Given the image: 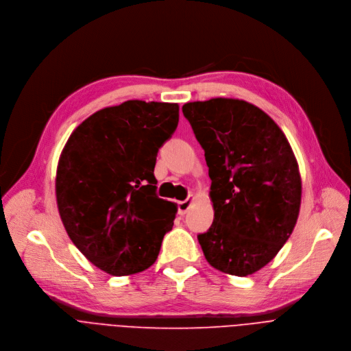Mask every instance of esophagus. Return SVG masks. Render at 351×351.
Masks as SVG:
<instances>
[{
  "label": "esophagus",
  "mask_w": 351,
  "mask_h": 351,
  "mask_svg": "<svg viewBox=\"0 0 351 351\" xmlns=\"http://www.w3.org/2000/svg\"><path fill=\"white\" fill-rule=\"evenodd\" d=\"M192 202H193V197L189 196L188 199H185V200H182V202L178 203V215H180V216H184V215L188 213V210H189L191 206H192Z\"/></svg>",
  "instance_id": "34e87169"
}]
</instances>
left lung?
<instances>
[{
    "label": "left lung",
    "mask_w": 351,
    "mask_h": 351,
    "mask_svg": "<svg viewBox=\"0 0 351 351\" xmlns=\"http://www.w3.org/2000/svg\"><path fill=\"white\" fill-rule=\"evenodd\" d=\"M182 113L204 149L215 220L197 237L207 263L237 276L267 265L291 237L302 177L284 131L237 98L186 102Z\"/></svg>",
    "instance_id": "8db88e82"
}]
</instances>
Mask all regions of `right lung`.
Returning a JSON list of instances; mask_svg holds the SVG:
<instances>
[{"instance_id":"right-lung-1","label":"right lung","mask_w":351,"mask_h":351,"mask_svg":"<svg viewBox=\"0 0 351 351\" xmlns=\"http://www.w3.org/2000/svg\"><path fill=\"white\" fill-rule=\"evenodd\" d=\"M178 104L125 101L70 134L55 177L62 224L76 247L113 276L149 268L177 203L156 196L159 148L178 124Z\"/></svg>"}]
</instances>
